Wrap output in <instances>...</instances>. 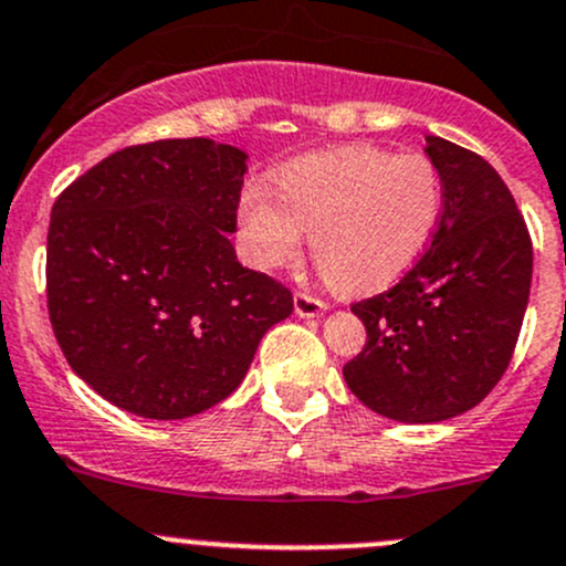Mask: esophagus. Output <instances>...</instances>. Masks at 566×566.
<instances>
[{
  "mask_svg": "<svg viewBox=\"0 0 566 566\" xmlns=\"http://www.w3.org/2000/svg\"><path fill=\"white\" fill-rule=\"evenodd\" d=\"M294 311H296V316H302V318H318L326 311V302H322L318 296H313V294H305V291H296Z\"/></svg>",
  "mask_w": 566,
  "mask_h": 566,
  "instance_id": "34e87169",
  "label": "esophagus"
}]
</instances>
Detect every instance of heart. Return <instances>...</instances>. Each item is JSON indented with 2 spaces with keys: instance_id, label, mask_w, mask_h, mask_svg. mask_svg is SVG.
I'll use <instances>...</instances> for the list:
<instances>
[{
  "instance_id": "obj_1",
  "label": "heart",
  "mask_w": 566,
  "mask_h": 566,
  "mask_svg": "<svg viewBox=\"0 0 566 566\" xmlns=\"http://www.w3.org/2000/svg\"><path fill=\"white\" fill-rule=\"evenodd\" d=\"M277 190H242V240L261 270L296 261L313 229V255L337 289L368 294L403 277L428 250L444 207L439 168L424 155L346 144L296 157Z\"/></svg>"
}]
</instances>
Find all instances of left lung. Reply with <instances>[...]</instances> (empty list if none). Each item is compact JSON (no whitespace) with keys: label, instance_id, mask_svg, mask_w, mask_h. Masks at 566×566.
<instances>
[{"label":"left lung","instance_id":"1","mask_svg":"<svg viewBox=\"0 0 566 566\" xmlns=\"http://www.w3.org/2000/svg\"><path fill=\"white\" fill-rule=\"evenodd\" d=\"M444 209L422 259L384 294L354 302L368 343L343 368L368 409L398 422H444L504 376L532 289V237L496 168L428 136Z\"/></svg>","mask_w":566,"mask_h":566}]
</instances>
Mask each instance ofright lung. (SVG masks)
Returning a JSON list of instances; mask_svg holds the SVG:
<instances>
[{"mask_svg":"<svg viewBox=\"0 0 566 566\" xmlns=\"http://www.w3.org/2000/svg\"><path fill=\"white\" fill-rule=\"evenodd\" d=\"M248 155L212 138L119 149L51 209L45 294L62 354L147 419L212 409L242 384L291 291L237 261Z\"/></svg>","mask_w":566,"mask_h":566,"instance_id":"1","label":"right lung"}]
</instances>
